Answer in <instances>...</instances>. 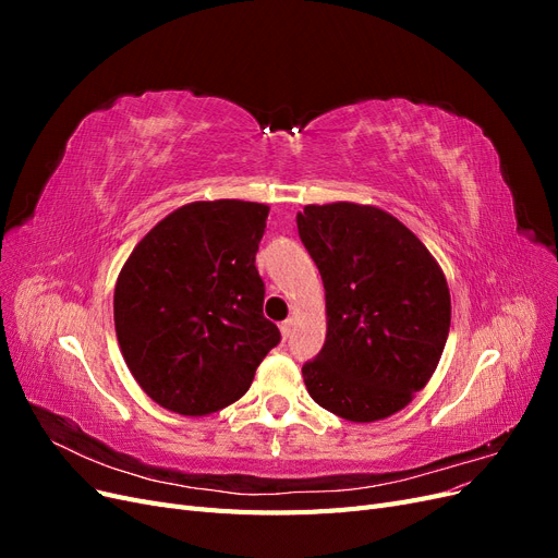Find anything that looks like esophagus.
<instances>
[{"label":"esophagus","instance_id":"obj_1","mask_svg":"<svg viewBox=\"0 0 558 558\" xmlns=\"http://www.w3.org/2000/svg\"><path fill=\"white\" fill-rule=\"evenodd\" d=\"M279 330H281V337L286 340V337H289V335H291V330H293V318H286L283 324L279 326Z\"/></svg>","mask_w":558,"mask_h":558}]
</instances>
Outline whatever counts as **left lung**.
Listing matches in <instances>:
<instances>
[{
    "mask_svg": "<svg viewBox=\"0 0 558 558\" xmlns=\"http://www.w3.org/2000/svg\"><path fill=\"white\" fill-rule=\"evenodd\" d=\"M298 232L326 289V344L302 367L312 400L353 424L408 408L447 344L442 267L408 226L373 205H307Z\"/></svg>",
    "mask_w": 558,
    "mask_h": 558,
    "instance_id": "obj_1",
    "label": "left lung"
}]
</instances>
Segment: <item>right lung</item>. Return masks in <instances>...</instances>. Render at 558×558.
<instances>
[{
    "instance_id": "right-lung-1",
    "label": "right lung",
    "mask_w": 558,
    "mask_h": 558,
    "mask_svg": "<svg viewBox=\"0 0 558 558\" xmlns=\"http://www.w3.org/2000/svg\"><path fill=\"white\" fill-rule=\"evenodd\" d=\"M269 207L191 202L132 248L113 289L118 347L142 391L181 416L242 398L277 347L256 267Z\"/></svg>"
}]
</instances>
